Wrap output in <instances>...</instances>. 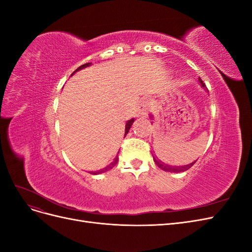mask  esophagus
I'll return each instance as SVG.
<instances>
[{"label":"esophagus","mask_w":252,"mask_h":252,"mask_svg":"<svg viewBox=\"0 0 252 252\" xmlns=\"http://www.w3.org/2000/svg\"><path fill=\"white\" fill-rule=\"evenodd\" d=\"M150 108V104L148 101H141L139 103V105L136 106V117H141V118H145L147 116V113L149 111Z\"/></svg>","instance_id":"obj_1"}]
</instances>
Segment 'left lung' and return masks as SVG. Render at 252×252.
Returning <instances> with one entry per match:
<instances>
[{
	"mask_svg": "<svg viewBox=\"0 0 252 252\" xmlns=\"http://www.w3.org/2000/svg\"><path fill=\"white\" fill-rule=\"evenodd\" d=\"M199 81H200V83H201V85H202L203 87H205V84L203 83V81H202L201 79H199ZM154 161H155V163L158 165V168H161V169L164 170V171H169V172H184V171L188 170V169L190 168V167H192L193 164L196 162V161H195V162H193V163H191V164H189V165H186V166L177 167V166L166 165V164L162 163L161 161H158V159H157L155 157H154Z\"/></svg>",
	"mask_w": 252,
	"mask_h": 252,
	"instance_id": "obj_1",
	"label": "left lung"
}]
</instances>
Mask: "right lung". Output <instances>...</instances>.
<instances>
[{
  "instance_id": "right-lung-1",
  "label": "right lung",
  "mask_w": 252,
  "mask_h": 252,
  "mask_svg": "<svg viewBox=\"0 0 252 252\" xmlns=\"http://www.w3.org/2000/svg\"><path fill=\"white\" fill-rule=\"evenodd\" d=\"M89 65H90V63H87V64H84V65L80 66L77 70H74V71H73V73H74V72H77V71H78V70H80V69H83V68H85V67H87V66H89ZM73 73H72V74H73ZM72 74H71V75H72ZM133 122H134V120H133V119H131V120H129V121L127 122V123H126V128H125V136H126V134L128 133L129 129H130V127H131V125H132ZM118 159H119V158H118V157H117L116 158H114V161H113L109 166L106 167V168L101 169V170H98V171H95V172H90V173H91V174H98V173H103V172L108 171V170H110V169L112 168V167H114V166L117 165V163H118Z\"/></svg>"
}]
</instances>
